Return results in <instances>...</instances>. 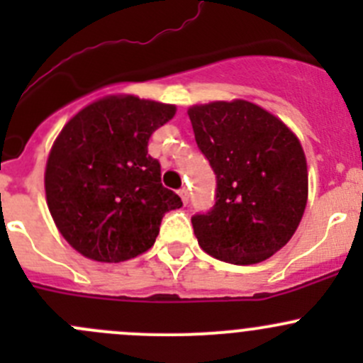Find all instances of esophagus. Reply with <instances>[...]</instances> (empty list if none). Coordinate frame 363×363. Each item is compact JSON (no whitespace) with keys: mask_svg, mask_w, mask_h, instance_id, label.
Listing matches in <instances>:
<instances>
[{"mask_svg":"<svg viewBox=\"0 0 363 363\" xmlns=\"http://www.w3.org/2000/svg\"><path fill=\"white\" fill-rule=\"evenodd\" d=\"M179 195H181V199H182V202L184 203H188L189 202V191L186 188H181L179 189Z\"/></svg>","mask_w":363,"mask_h":363,"instance_id":"34e87169","label":"esophagus"}]
</instances>
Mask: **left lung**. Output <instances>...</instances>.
<instances>
[{"label": "left lung", "mask_w": 363, "mask_h": 363, "mask_svg": "<svg viewBox=\"0 0 363 363\" xmlns=\"http://www.w3.org/2000/svg\"><path fill=\"white\" fill-rule=\"evenodd\" d=\"M195 140L216 175L214 205L191 218L205 252L251 265L295 233L307 202V164L286 124L244 100L188 111Z\"/></svg>", "instance_id": "8db88e82"}]
</instances>
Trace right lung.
Wrapping results in <instances>:
<instances>
[{
  "label": "right lung",
  "instance_id": "1",
  "mask_svg": "<svg viewBox=\"0 0 363 363\" xmlns=\"http://www.w3.org/2000/svg\"><path fill=\"white\" fill-rule=\"evenodd\" d=\"M174 113V105L111 96L63 128L47 160L45 195L61 235L80 255L135 258L155 244L163 216L182 207L147 155L151 135Z\"/></svg>",
  "mask_w": 363,
  "mask_h": 363
}]
</instances>
